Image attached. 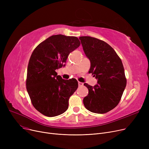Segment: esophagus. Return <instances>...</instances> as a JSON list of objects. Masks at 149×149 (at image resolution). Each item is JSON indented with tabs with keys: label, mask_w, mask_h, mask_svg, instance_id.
<instances>
[{
	"label": "esophagus",
	"mask_w": 149,
	"mask_h": 149,
	"mask_svg": "<svg viewBox=\"0 0 149 149\" xmlns=\"http://www.w3.org/2000/svg\"><path fill=\"white\" fill-rule=\"evenodd\" d=\"M78 84H79V86H83V83H82V82L79 81V82H78Z\"/></svg>",
	"instance_id": "esophagus-1"
}]
</instances>
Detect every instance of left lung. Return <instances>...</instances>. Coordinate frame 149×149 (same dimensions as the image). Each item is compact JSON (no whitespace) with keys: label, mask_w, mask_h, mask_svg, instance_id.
<instances>
[{"label":"left lung","mask_w":149,"mask_h":149,"mask_svg":"<svg viewBox=\"0 0 149 149\" xmlns=\"http://www.w3.org/2000/svg\"><path fill=\"white\" fill-rule=\"evenodd\" d=\"M83 49L91 62L89 73L97 79L94 86L84 83L89 90L83 103L88 111L105 113L119 103L126 86L121 60L105 42L89 36L80 37Z\"/></svg>","instance_id":"left-lung-1"}]
</instances>
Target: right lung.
Wrapping results in <instances>:
<instances>
[{
    "mask_svg": "<svg viewBox=\"0 0 149 149\" xmlns=\"http://www.w3.org/2000/svg\"><path fill=\"white\" fill-rule=\"evenodd\" d=\"M80 45L76 37L54 35L39 44L30 57L26 89L33 106L53 117L67 111L69 98L77 89L75 79H63L56 70L65 66L68 55Z\"/></svg>",
    "mask_w": 149,
    "mask_h": 149,
    "instance_id": "1",
    "label": "right lung"
}]
</instances>
